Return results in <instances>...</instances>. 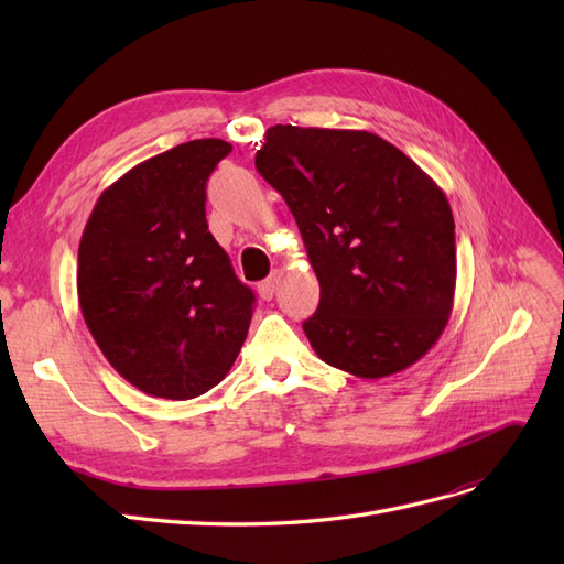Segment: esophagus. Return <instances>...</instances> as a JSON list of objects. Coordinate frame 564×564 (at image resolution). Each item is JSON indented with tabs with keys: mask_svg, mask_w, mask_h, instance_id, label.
I'll use <instances>...</instances> for the list:
<instances>
[{
	"mask_svg": "<svg viewBox=\"0 0 564 564\" xmlns=\"http://www.w3.org/2000/svg\"><path fill=\"white\" fill-rule=\"evenodd\" d=\"M275 289H278V278L270 275V278H265L263 282H259V296H261L263 301H270L272 296H275Z\"/></svg>",
	"mask_w": 564,
	"mask_h": 564,
	"instance_id": "obj_1",
	"label": "esophagus"
}]
</instances>
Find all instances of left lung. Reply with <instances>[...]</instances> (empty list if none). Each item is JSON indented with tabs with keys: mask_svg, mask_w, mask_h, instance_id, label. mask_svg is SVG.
Instances as JSON below:
<instances>
[{
	"mask_svg": "<svg viewBox=\"0 0 564 564\" xmlns=\"http://www.w3.org/2000/svg\"><path fill=\"white\" fill-rule=\"evenodd\" d=\"M256 169L284 197L319 280L303 322L322 362L360 379L412 367L445 332L456 286L442 187L381 135L275 124Z\"/></svg>",
	"mask_w": 564,
	"mask_h": 564,
	"instance_id": "1",
	"label": "left lung"
}]
</instances>
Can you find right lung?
<instances>
[{"instance_id":"right-lung-1","label":"right lung","mask_w":564,"mask_h":564,"mask_svg":"<svg viewBox=\"0 0 564 564\" xmlns=\"http://www.w3.org/2000/svg\"><path fill=\"white\" fill-rule=\"evenodd\" d=\"M220 139L181 143L117 178L82 232L77 296L106 360L131 386L193 400L226 379L247 338L253 292L207 226Z\"/></svg>"}]
</instances>
